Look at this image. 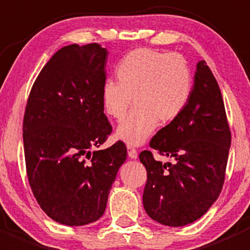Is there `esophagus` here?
<instances>
[{"label":"esophagus","instance_id":"1","mask_svg":"<svg viewBox=\"0 0 250 250\" xmlns=\"http://www.w3.org/2000/svg\"><path fill=\"white\" fill-rule=\"evenodd\" d=\"M127 150H128V157H129L130 160H137L138 158L137 150H135L134 147H132V146H127Z\"/></svg>","mask_w":250,"mask_h":250}]
</instances>
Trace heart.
<instances>
[{
	"label": "heart",
	"mask_w": 250,
	"mask_h": 250,
	"mask_svg": "<svg viewBox=\"0 0 250 250\" xmlns=\"http://www.w3.org/2000/svg\"><path fill=\"white\" fill-rule=\"evenodd\" d=\"M115 81L102 88L105 112L113 120L125 118L116 137L128 145H141L157 128L173 122L185 110L192 90V75L183 57L172 53L135 49L125 55L116 69Z\"/></svg>",
	"instance_id": "b5f03b06"
}]
</instances>
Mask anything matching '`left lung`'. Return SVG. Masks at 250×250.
Masks as SVG:
<instances>
[{
    "label": "left lung",
    "mask_w": 250,
    "mask_h": 250,
    "mask_svg": "<svg viewBox=\"0 0 250 250\" xmlns=\"http://www.w3.org/2000/svg\"><path fill=\"white\" fill-rule=\"evenodd\" d=\"M230 146L220 88L207 62L200 60L185 110L150 141V147L174 158V165L155 160L151 151L139 155L147 172L143 195L147 215L173 228L204 215L223 188Z\"/></svg>",
    "instance_id": "1"
}]
</instances>
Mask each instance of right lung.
<instances>
[{"mask_svg": "<svg viewBox=\"0 0 250 250\" xmlns=\"http://www.w3.org/2000/svg\"><path fill=\"white\" fill-rule=\"evenodd\" d=\"M107 54L98 43L62 47L41 70L27 100L22 123L27 178L40 207L62 225L102 218L127 158L121 141L95 150L111 133L102 103Z\"/></svg>", "mask_w": 250, "mask_h": 250, "instance_id": "right-lung-1", "label": "right lung"}]
</instances>
